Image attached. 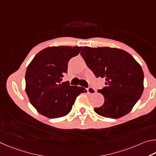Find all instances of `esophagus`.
<instances>
[{
  "label": "esophagus",
  "instance_id": "1",
  "mask_svg": "<svg viewBox=\"0 0 156 156\" xmlns=\"http://www.w3.org/2000/svg\"><path fill=\"white\" fill-rule=\"evenodd\" d=\"M87 91H88L90 94H94L96 93V90L93 88H91V87H89L88 88H87Z\"/></svg>",
  "mask_w": 156,
  "mask_h": 156
}]
</instances>
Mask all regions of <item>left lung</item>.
<instances>
[{"mask_svg":"<svg viewBox=\"0 0 156 156\" xmlns=\"http://www.w3.org/2000/svg\"><path fill=\"white\" fill-rule=\"evenodd\" d=\"M80 54L96 77L105 79L106 86L98 90L104 97V103L95 108V112L110 119L129 113L144 90L140 65L129 53L119 48L84 46Z\"/></svg>","mask_w":156,"mask_h":156,"instance_id":"8db88e82","label":"left lung"}]
</instances>
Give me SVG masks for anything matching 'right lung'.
Segmentation results:
<instances>
[{
  "label": "right lung",
  "instance_id": "add662e5",
  "mask_svg": "<svg viewBox=\"0 0 156 156\" xmlns=\"http://www.w3.org/2000/svg\"><path fill=\"white\" fill-rule=\"evenodd\" d=\"M81 46H51L40 51L27 68L25 91L30 103L42 115L49 119L70 112L76 98L86 92L83 87L62 82L68 63L80 53Z\"/></svg>",
  "mask_w": 156,
  "mask_h": 156
}]
</instances>
